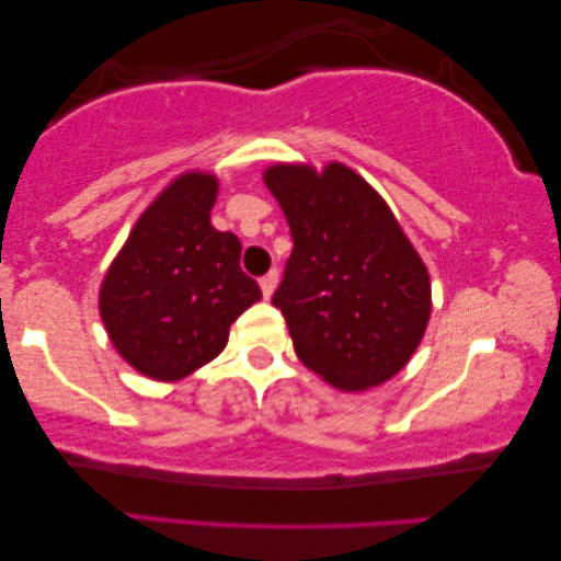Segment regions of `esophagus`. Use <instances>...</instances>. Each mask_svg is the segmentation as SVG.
Listing matches in <instances>:
<instances>
[{"mask_svg": "<svg viewBox=\"0 0 561 561\" xmlns=\"http://www.w3.org/2000/svg\"><path fill=\"white\" fill-rule=\"evenodd\" d=\"M275 286H278V271H271L260 278V288H263V296L271 298L275 294Z\"/></svg>", "mask_w": 561, "mask_h": 561, "instance_id": "1", "label": "esophagus"}]
</instances>
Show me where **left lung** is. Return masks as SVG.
Here are the masks:
<instances>
[{
    "label": "left lung",
    "mask_w": 561,
    "mask_h": 561,
    "mask_svg": "<svg viewBox=\"0 0 561 561\" xmlns=\"http://www.w3.org/2000/svg\"><path fill=\"white\" fill-rule=\"evenodd\" d=\"M294 252L273 304L321 380L359 393L401 373L432 317V278L396 214L344 163H273Z\"/></svg>",
    "instance_id": "8db88e82"
}]
</instances>
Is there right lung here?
I'll list each match as a JSON object with an SVG mask.
<instances>
[{
	"instance_id": "obj_1",
	"label": "right lung",
	"mask_w": 561,
	"mask_h": 561,
	"mask_svg": "<svg viewBox=\"0 0 561 561\" xmlns=\"http://www.w3.org/2000/svg\"><path fill=\"white\" fill-rule=\"evenodd\" d=\"M219 179L186 171L137 217L99 286L114 350L150 380L175 382L219 357L229 327L263 294L242 244L211 225Z\"/></svg>"
}]
</instances>
